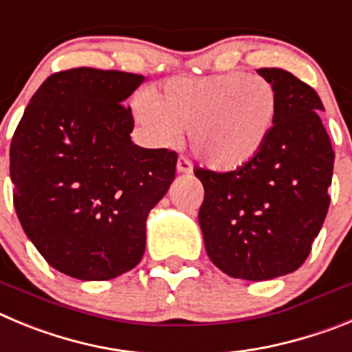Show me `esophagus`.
I'll return each instance as SVG.
<instances>
[{
  "instance_id": "34e87169",
  "label": "esophagus",
  "mask_w": 352,
  "mask_h": 352,
  "mask_svg": "<svg viewBox=\"0 0 352 352\" xmlns=\"http://www.w3.org/2000/svg\"><path fill=\"white\" fill-rule=\"evenodd\" d=\"M177 170L180 173H191L192 172V163L186 156H180L177 161Z\"/></svg>"
}]
</instances>
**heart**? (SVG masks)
Instances as JSON below:
<instances>
[{"instance_id":"1","label":"heart","mask_w":352,"mask_h":352,"mask_svg":"<svg viewBox=\"0 0 352 352\" xmlns=\"http://www.w3.org/2000/svg\"><path fill=\"white\" fill-rule=\"evenodd\" d=\"M278 113V93L245 72L172 78L153 96L133 101V116L160 144H175L189 129L196 156L214 168L252 160L267 144Z\"/></svg>"}]
</instances>
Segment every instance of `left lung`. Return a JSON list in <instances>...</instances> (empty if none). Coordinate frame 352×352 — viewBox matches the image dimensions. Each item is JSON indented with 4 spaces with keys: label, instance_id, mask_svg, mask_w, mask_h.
<instances>
[{
    "label": "left lung",
    "instance_id": "1",
    "mask_svg": "<svg viewBox=\"0 0 352 352\" xmlns=\"http://www.w3.org/2000/svg\"><path fill=\"white\" fill-rule=\"evenodd\" d=\"M278 93L267 144L230 172L195 168L205 189L199 226L215 267L268 280L298 270L330 207L335 153L312 87L280 68H259Z\"/></svg>",
    "mask_w": 352,
    "mask_h": 352
}]
</instances>
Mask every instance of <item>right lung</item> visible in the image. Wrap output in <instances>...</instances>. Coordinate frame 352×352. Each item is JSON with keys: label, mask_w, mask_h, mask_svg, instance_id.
Wrapping results in <instances>:
<instances>
[{"label": "right lung", "mask_w": 352, "mask_h": 352, "mask_svg": "<svg viewBox=\"0 0 352 352\" xmlns=\"http://www.w3.org/2000/svg\"><path fill=\"white\" fill-rule=\"evenodd\" d=\"M142 75L72 68L31 98L10 144L14 207L50 267L109 280L140 263L145 221L175 179L177 153L131 142L126 98Z\"/></svg>", "instance_id": "right-lung-1"}]
</instances>
